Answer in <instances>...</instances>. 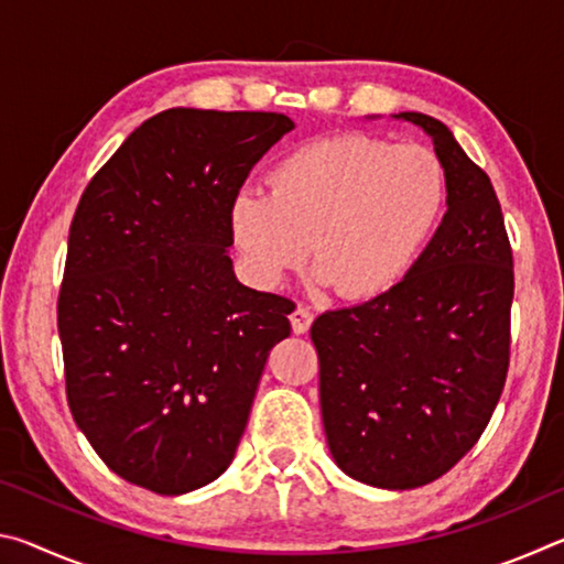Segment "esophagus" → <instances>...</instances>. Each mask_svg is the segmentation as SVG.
Wrapping results in <instances>:
<instances>
[{
    "label": "esophagus",
    "mask_w": 564,
    "mask_h": 564,
    "mask_svg": "<svg viewBox=\"0 0 564 564\" xmlns=\"http://www.w3.org/2000/svg\"><path fill=\"white\" fill-rule=\"evenodd\" d=\"M311 323H313V313L308 308H303V305H299V308L291 313V326H293V333H299V336L301 333H308Z\"/></svg>",
    "instance_id": "esophagus-1"
}]
</instances>
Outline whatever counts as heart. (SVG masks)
Listing matches in <instances>:
<instances>
[{
  "mask_svg": "<svg viewBox=\"0 0 564 564\" xmlns=\"http://www.w3.org/2000/svg\"><path fill=\"white\" fill-rule=\"evenodd\" d=\"M271 191L241 188L228 228L265 285L311 261L343 299H376L413 269L441 226L447 176L431 149L336 133L289 151Z\"/></svg>",
  "mask_w": 564,
  "mask_h": 564,
  "instance_id": "b5f03b06",
  "label": "heart"
}]
</instances>
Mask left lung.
Here are the masks:
<instances>
[{"mask_svg":"<svg viewBox=\"0 0 564 564\" xmlns=\"http://www.w3.org/2000/svg\"><path fill=\"white\" fill-rule=\"evenodd\" d=\"M376 119V117H373ZM447 176V212L403 281L313 321L321 415L352 480L413 490L445 475L490 423L510 360L512 251L488 174L417 111Z\"/></svg>","mask_w":564,"mask_h":564,"instance_id":"8db88e82","label":"left lung"}]
</instances>
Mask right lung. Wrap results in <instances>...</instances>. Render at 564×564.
Wrapping results in <instances>:
<instances>
[{
    "label": "right lung",
    "mask_w": 564,
    "mask_h": 564,
    "mask_svg": "<svg viewBox=\"0 0 564 564\" xmlns=\"http://www.w3.org/2000/svg\"><path fill=\"white\" fill-rule=\"evenodd\" d=\"M285 113L169 109L89 181L69 228L59 338L74 423L109 470L184 495L231 465L293 301L234 273L238 188Z\"/></svg>",
    "instance_id": "1"
}]
</instances>
